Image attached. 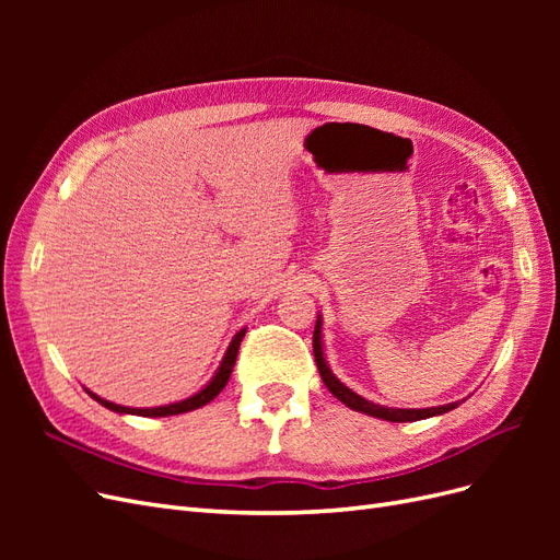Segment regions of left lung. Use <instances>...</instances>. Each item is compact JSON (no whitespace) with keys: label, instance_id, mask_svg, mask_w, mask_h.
<instances>
[{"label":"left lung","instance_id":"left-lung-1","mask_svg":"<svg viewBox=\"0 0 560 560\" xmlns=\"http://www.w3.org/2000/svg\"><path fill=\"white\" fill-rule=\"evenodd\" d=\"M313 352H315V362H317V371L322 381L329 387V393L338 399L343 401L346 406H350L352 411H360L366 416H374V418H383L389 422H413V420H422V418H432V416H442L451 409H455L460 401H453V404H444V406H432V409H389V406H381L369 401L364 397H360L358 393H352L350 387H346L341 381H338L331 369L327 366L325 360V350H322V317H317L315 322V331H313Z\"/></svg>","mask_w":560,"mask_h":560}]
</instances>
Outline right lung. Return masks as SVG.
<instances>
[{
    "instance_id": "1",
    "label": "right lung",
    "mask_w": 560,
    "mask_h": 560,
    "mask_svg": "<svg viewBox=\"0 0 560 560\" xmlns=\"http://www.w3.org/2000/svg\"><path fill=\"white\" fill-rule=\"evenodd\" d=\"M245 336V329H241L238 334L233 336V341L224 354L222 364H219L217 374L212 376V381L200 389V393H196L194 397L189 399H182V401H175V404H165V406H154V409H130V406H121V404H114V401H107L103 397H97L95 393H91V389H86V393L97 401L103 404L105 409L114 411V413H132V416H144V418H163V416H177V413H186V411H194V409H200V406H206L208 401H212L219 393H222L224 385L229 383L231 378V371H233V364H235V358H238V348H241V341Z\"/></svg>"
}]
</instances>
